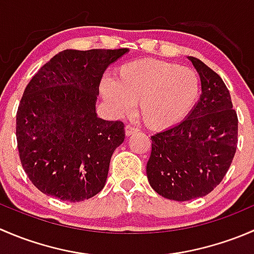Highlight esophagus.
<instances>
[{"instance_id":"obj_1","label":"esophagus","mask_w":254,"mask_h":254,"mask_svg":"<svg viewBox=\"0 0 254 254\" xmlns=\"http://www.w3.org/2000/svg\"><path fill=\"white\" fill-rule=\"evenodd\" d=\"M135 132H137L136 127H132V125H125V135L127 136H130V135L135 134Z\"/></svg>"}]
</instances>
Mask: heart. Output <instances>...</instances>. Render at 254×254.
<instances>
[{
    "label": "heart",
    "mask_w": 254,
    "mask_h": 254,
    "mask_svg": "<svg viewBox=\"0 0 254 254\" xmlns=\"http://www.w3.org/2000/svg\"><path fill=\"white\" fill-rule=\"evenodd\" d=\"M199 76L193 68L153 59L120 66L114 81L104 79L101 93L118 117L129 115L137 103L143 124L162 131L183 122L198 101Z\"/></svg>",
    "instance_id": "b5f03b06"
}]
</instances>
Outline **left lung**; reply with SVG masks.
<instances>
[{
	"label": "left lung",
	"instance_id": "8db88e82",
	"mask_svg": "<svg viewBox=\"0 0 254 254\" xmlns=\"http://www.w3.org/2000/svg\"><path fill=\"white\" fill-rule=\"evenodd\" d=\"M188 59L200 76V99L183 122L151 136L146 166L153 190L176 201L201 198L214 190L237 147L238 119L226 84L203 61Z\"/></svg>",
	"mask_w": 254,
	"mask_h": 254
}]
</instances>
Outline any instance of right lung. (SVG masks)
Wrapping results in <instances>:
<instances>
[{"mask_svg":"<svg viewBox=\"0 0 254 254\" xmlns=\"http://www.w3.org/2000/svg\"><path fill=\"white\" fill-rule=\"evenodd\" d=\"M127 48L64 50L30 79L17 111L20 163L42 193L71 203L103 189L124 124L97 117L102 76Z\"/></svg>","mask_w":254,"mask_h":254,"instance_id":"add662e5","label":"right lung"}]
</instances>
